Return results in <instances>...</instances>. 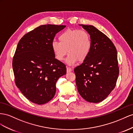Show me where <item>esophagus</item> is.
Masks as SVG:
<instances>
[{
  "mask_svg": "<svg viewBox=\"0 0 133 133\" xmlns=\"http://www.w3.org/2000/svg\"><path fill=\"white\" fill-rule=\"evenodd\" d=\"M72 71V69H71V67H67V72H70Z\"/></svg>",
  "mask_w": 133,
  "mask_h": 133,
  "instance_id": "obj_1",
  "label": "esophagus"
}]
</instances>
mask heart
Returning <instances> with one entry per match:
<instances>
[{"instance_id":"1","label":"heart","mask_w":133,"mask_h":133,"mask_svg":"<svg viewBox=\"0 0 133 133\" xmlns=\"http://www.w3.org/2000/svg\"><path fill=\"white\" fill-rule=\"evenodd\" d=\"M58 41L51 43V48L55 57L62 61L67 51L69 54L66 63L73 65L77 62L84 61L90 54L92 46L91 39L89 34L85 30L69 29L61 33Z\"/></svg>"}]
</instances>
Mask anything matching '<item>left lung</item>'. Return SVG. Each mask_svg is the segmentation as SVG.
<instances>
[{
    "mask_svg": "<svg viewBox=\"0 0 133 133\" xmlns=\"http://www.w3.org/2000/svg\"><path fill=\"white\" fill-rule=\"evenodd\" d=\"M90 35V54L74 69L79 95L89 102L98 103L115 88L119 70L116 49L105 35L91 25L79 24Z\"/></svg>",
    "mask_w": 133,
    "mask_h": 133,
    "instance_id": "left-lung-1",
    "label": "left lung"
}]
</instances>
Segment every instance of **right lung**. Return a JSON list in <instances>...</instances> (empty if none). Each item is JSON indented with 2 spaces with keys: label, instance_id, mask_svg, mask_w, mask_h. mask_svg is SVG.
Returning <instances> with one entry per match:
<instances>
[{
  "label": "right lung",
  "instance_id": "add662e5",
  "mask_svg": "<svg viewBox=\"0 0 133 133\" xmlns=\"http://www.w3.org/2000/svg\"><path fill=\"white\" fill-rule=\"evenodd\" d=\"M65 25H40L19 41L13 59L15 82L29 101L47 103L55 96L56 83L66 75V67L55 56L51 43Z\"/></svg>",
  "mask_w": 133,
  "mask_h": 133
}]
</instances>
